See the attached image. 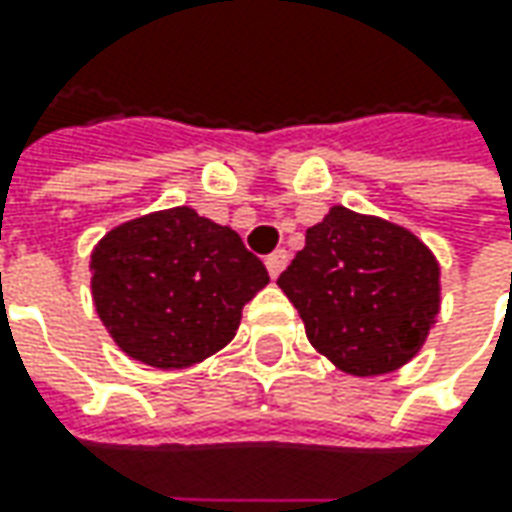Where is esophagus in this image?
Listing matches in <instances>:
<instances>
[{
    "mask_svg": "<svg viewBox=\"0 0 512 512\" xmlns=\"http://www.w3.org/2000/svg\"><path fill=\"white\" fill-rule=\"evenodd\" d=\"M265 265H267V273L276 279V276H279V273L287 267V250H273V253L265 259Z\"/></svg>",
    "mask_w": 512,
    "mask_h": 512,
    "instance_id": "obj_1",
    "label": "esophagus"
}]
</instances>
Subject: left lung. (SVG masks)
Wrapping results in <instances>:
<instances>
[{"label": "left lung", "mask_w": 512, "mask_h": 512, "mask_svg": "<svg viewBox=\"0 0 512 512\" xmlns=\"http://www.w3.org/2000/svg\"><path fill=\"white\" fill-rule=\"evenodd\" d=\"M310 344L350 376L399 370L436 325L439 262L419 236L379 216L330 207L279 276Z\"/></svg>", "instance_id": "8db88e82"}]
</instances>
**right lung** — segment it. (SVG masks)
<instances>
[{
    "instance_id": "1",
    "label": "right lung",
    "mask_w": 512,
    "mask_h": 512,
    "mask_svg": "<svg viewBox=\"0 0 512 512\" xmlns=\"http://www.w3.org/2000/svg\"><path fill=\"white\" fill-rule=\"evenodd\" d=\"M93 305L130 359L182 370L222 350L270 282L236 230L170 207L113 227L90 253Z\"/></svg>"
}]
</instances>
